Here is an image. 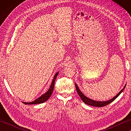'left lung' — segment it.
Masks as SVG:
<instances>
[{
	"label": "left lung",
	"mask_w": 131,
	"mask_h": 131,
	"mask_svg": "<svg viewBox=\"0 0 131 131\" xmlns=\"http://www.w3.org/2000/svg\"><path fill=\"white\" fill-rule=\"evenodd\" d=\"M75 87H76V90H77V92H78V93L79 96L80 97V98H81V99L82 100V101L86 104H87L88 105L92 106H96V107H103V106H105L107 105L108 104H109L110 103L112 102L114 100H115L116 98H117V97L119 96V94H120L123 91L125 87H126V84L125 85L124 88L122 89V90L120 92H119L117 94H116L115 97H114L113 99L108 100V101H94V100H93L92 99H90V98H88L87 97H86L85 95H84V94H83L82 92L80 91V90L79 89V87H78V85L76 83H75Z\"/></svg>",
	"instance_id": "8db88e82"
}]
</instances>
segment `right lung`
Masks as SVG:
<instances>
[{"label": "right lung", "instance_id": "obj_1", "mask_svg": "<svg viewBox=\"0 0 131 131\" xmlns=\"http://www.w3.org/2000/svg\"><path fill=\"white\" fill-rule=\"evenodd\" d=\"M58 72L56 73L54 75V76L53 77V79L52 82L51 83V85L50 86V87L49 88L48 91L46 92L44 94H42L40 97H39L37 99H36L34 101H33L32 102H24V104H25L26 105H32V104H41V103H43L45 101H46L47 100H48L49 99V97H51V94H52L53 91V88H54V82L56 79L58 75Z\"/></svg>", "mask_w": 131, "mask_h": 131}]
</instances>
